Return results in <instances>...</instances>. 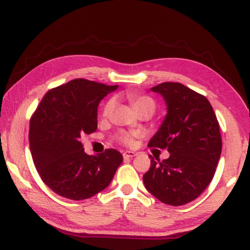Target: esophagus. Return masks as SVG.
<instances>
[{
  "label": "esophagus",
  "mask_w": 250,
  "mask_h": 250,
  "mask_svg": "<svg viewBox=\"0 0 250 250\" xmlns=\"http://www.w3.org/2000/svg\"><path fill=\"white\" fill-rule=\"evenodd\" d=\"M134 156H136V154H135L134 151H125V153H123V157H125V159H133Z\"/></svg>",
  "instance_id": "1"
}]
</instances>
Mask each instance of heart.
I'll return each mask as SVG.
<instances>
[{"instance_id": "obj_1", "label": "heart", "mask_w": 250, "mask_h": 250, "mask_svg": "<svg viewBox=\"0 0 250 250\" xmlns=\"http://www.w3.org/2000/svg\"><path fill=\"white\" fill-rule=\"evenodd\" d=\"M129 100L133 103V105L139 111V114L148 113L150 115H153L156 110V102L154 101L153 97L148 95H142V94H130L129 95ZM114 107V101L113 100H109V101L105 103L104 107L102 109V116L107 117L109 114H110L111 109ZM135 137H136V134L129 133V131H119L116 135V140L121 145L127 146V147H130V146L134 145Z\"/></svg>"}]
</instances>
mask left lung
<instances>
[{
    "label": "left lung",
    "mask_w": 250,
    "mask_h": 250,
    "mask_svg": "<svg viewBox=\"0 0 250 250\" xmlns=\"http://www.w3.org/2000/svg\"><path fill=\"white\" fill-rule=\"evenodd\" d=\"M161 94L168 114L148 147L168 149L163 161L150 157L143 182L161 202L182 206L196 199L213 180L222 150L220 125L205 96L179 82L151 88Z\"/></svg>",
    "instance_id": "8db88e82"
}]
</instances>
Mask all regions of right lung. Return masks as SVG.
Masks as SVG:
<instances>
[{
	"instance_id": "add662e5",
	"label": "right lung",
	"mask_w": 250,
	"mask_h": 250,
	"mask_svg": "<svg viewBox=\"0 0 250 250\" xmlns=\"http://www.w3.org/2000/svg\"><path fill=\"white\" fill-rule=\"evenodd\" d=\"M117 85L71 80L50 89L30 119L29 145L34 165L54 193L85 200L102 191L123 161L116 149L87 155L80 137L97 129V107Z\"/></svg>"
}]
</instances>
